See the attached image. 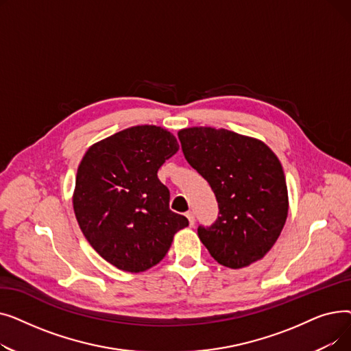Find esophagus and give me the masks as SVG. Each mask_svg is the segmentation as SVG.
Masks as SVG:
<instances>
[{
  "instance_id": "obj_1",
  "label": "esophagus",
  "mask_w": 351,
  "mask_h": 351,
  "mask_svg": "<svg viewBox=\"0 0 351 351\" xmlns=\"http://www.w3.org/2000/svg\"><path fill=\"white\" fill-rule=\"evenodd\" d=\"M186 217L189 220V225L193 226L195 225V215H193V212H186Z\"/></svg>"
}]
</instances>
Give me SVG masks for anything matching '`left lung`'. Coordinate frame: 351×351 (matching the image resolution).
Listing matches in <instances>:
<instances>
[{"mask_svg": "<svg viewBox=\"0 0 351 351\" xmlns=\"http://www.w3.org/2000/svg\"><path fill=\"white\" fill-rule=\"evenodd\" d=\"M183 155L208 180L217 219L197 226L213 259L242 269L278 241L287 217V186L282 165L263 142L215 128H188L178 134Z\"/></svg>", "mask_w": 351, "mask_h": 351, "instance_id": "left-lung-1", "label": "left lung"}]
</instances>
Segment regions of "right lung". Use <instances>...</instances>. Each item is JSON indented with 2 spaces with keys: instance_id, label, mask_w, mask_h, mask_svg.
<instances>
[{
  "instance_id": "add662e5",
  "label": "right lung",
  "mask_w": 351,
  "mask_h": 351,
  "mask_svg": "<svg viewBox=\"0 0 351 351\" xmlns=\"http://www.w3.org/2000/svg\"><path fill=\"white\" fill-rule=\"evenodd\" d=\"M178 149L166 129L142 125L92 145L82 158L73 210L89 245L115 267L138 273L155 266L189 225L169 209V189L158 179Z\"/></svg>"
}]
</instances>
